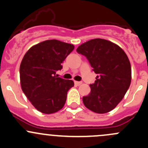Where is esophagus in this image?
Listing matches in <instances>:
<instances>
[{
  "instance_id": "esophagus-1",
  "label": "esophagus",
  "mask_w": 148,
  "mask_h": 148,
  "mask_svg": "<svg viewBox=\"0 0 148 148\" xmlns=\"http://www.w3.org/2000/svg\"><path fill=\"white\" fill-rule=\"evenodd\" d=\"M75 85H77V86H79V85H80L82 84V82H79V81H75L74 82Z\"/></svg>"
}]
</instances>
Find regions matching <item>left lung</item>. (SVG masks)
Returning <instances> with one entry per match:
<instances>
[{"mask_svg":"<svg viewBox=\"0 0 148 148\" xmlns=\"http://www.w3.org/2000/svg\"><path fill=\"white\" fill-rule=\"evenodd\" d=\"M76 51L86 57L96 73L90 92L83 97L85 106L96 113H106L118 106L131 83V65L124 51L105 39H92Z\"/></svg>","mask_w":148,"mask_h":148,"instance_id":"1","label":"left lung"}]
</instances>
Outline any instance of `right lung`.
Instances as JSON below:
<instances>
[{
	"label": "right lung",
	"instance_id": "right-lung-1",
	"mask_svg": "<svg viewBox=\"0 0 148 148\" xmlns=\"http://www.w3.org/2000/svg\"><path fill=\"white\" fill-rule=\"evenodd\" d=\"M74 49V45L58 40H48L30 48L20 66L23 92L40 112L51 114L63 108L73 80L56 75L61 63Z\"/></svg>",
	"mask_w": 148,
	"mask_h": 148
}]
</instances>
